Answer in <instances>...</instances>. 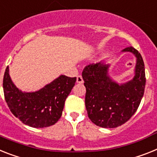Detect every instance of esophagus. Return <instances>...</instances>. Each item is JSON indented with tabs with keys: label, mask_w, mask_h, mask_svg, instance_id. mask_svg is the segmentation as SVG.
<instances>
[{
	"label": "esophagus",
	"mask_w": 157,
	"mask_h": 157,
	"mask_svg": "<svg viewBox=\"0 0 157 157\" xmlns=\"http://www.w3.org/2000/svg\"><path fill=\"white\" fill-rule=\"evenodd\" d=\"M76 82L78 83V84H83V82H84L82 76H81V75H80V76H76Z\"/></svg>",
	"instance_id": "esophagus-1"
}]
</instances>
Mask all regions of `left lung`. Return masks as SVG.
<instances>
[{"label":"left lung","instance_id":"1","mask_svg":"<svg viewBox=\"0 0 157 157\" xmlns=\"http://www.w3.org/2000/svg\"><path fill=\"white\" fill-rule=\"evenodd\" d=\"M129 52L136 58L135 76L131 81L118 84L109 75V64L104 61L89 64L82 72L86 88L85 107L91 121L99 127L113 128L122 125L139 107L145 88V71L142 56L133 47Z\"/></svg>","mask_w":157,"mask_h":157}]
</instances>
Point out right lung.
Listing matches in <instances>:
<instances>
[{
  "instance_id": "1",
  "label": "right lung",
  "mask_w": 157,
  "mask_h": 157,
  "mask_svg": "<svg viewBox=\"0 0 157 157\" xmlns=\"http://www.w3.org/2000/svg\"><path fill=\"white\" fill-rule=\"evenodd\" d=\"M76 81V77L60 75L40 90L25 93L12 81L8 66L3 79L5 101L12 113L25 124L48 127L56 124L62 115L65 100Z\"/></svg>"
}]
</instances>
